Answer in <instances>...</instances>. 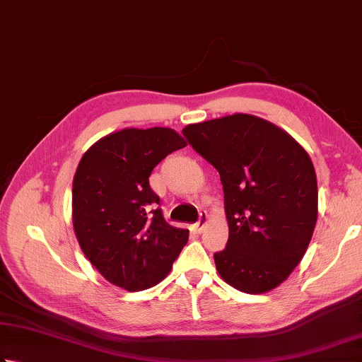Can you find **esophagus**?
<instances>
[{
	"mask_svg": "<svg viewBox=\"0 0 362 362\" xmlns=\"http://www.w3.org/2000/svg\"><path fill=\"white\" fill-rule=\"evenodd\" d=\"M207 221H209V216L205 215V214H201L199 221H197V223L193 226V230H194L196 233H202L204 228H205V226H207Z\"/></svg>",
	"mask_w": 362,
	"mask_h": 362,
	"instance_id": "esophagus-1",
	"label": "esophagus"
}]
</instances>
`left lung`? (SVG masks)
<instances>
[{"label":"left lung","instance_id":"1","mask_svg":"<svg viewBox=\"0 0 362 362\" xmlns=\"http://www.w3.org/2000/svg\"><path fill=\"white\" fill-rule=\"evenodd\" d=\"M182 133L223 183L229 240L214 256L219 276L240 292H270L295 270L313 238V160L278 125L243 112L191 124Z\"/></svg>","mask_w":362,"mask_h":362}]
</instances>
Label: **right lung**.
<instances>
[{
  "label": "right lung",
  "instance_id": "1",
  "mask_svg": "<svg viewBox=\"0 0 362 362\" xmlns=\"http://www.w3.org/2000/svg\"><path fill=\"white\" fill-rule=\"evenodd\" d=\"M187 141L166 127L124 129L92 144L72 188V223L84 256L103 278L129 292L165 279L188 242L168 224L148 185L158 163Z\"/></svg>",
  "mask_w": 362,
  "mask_h": 362
}]
</instances>
